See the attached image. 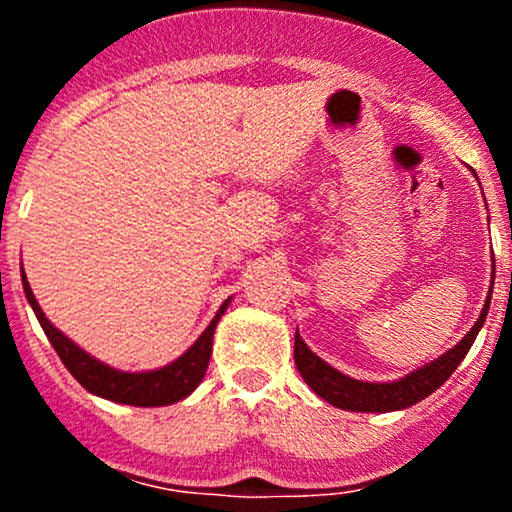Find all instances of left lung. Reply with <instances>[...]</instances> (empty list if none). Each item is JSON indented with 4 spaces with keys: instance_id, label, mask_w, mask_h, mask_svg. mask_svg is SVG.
I'll use <instances>...</instances> for the list:
<instances>
[{
    "instance_id": "1",
    "label": "left lung",
    "mask_w": 512,
    "mask_h": 512,
    "mask_svg": "<svg viewBox=\"0 0 512 512\" xmlns=\"http://www.w3.org/2000/svg\"><path fill=\"white\" fill-rule=\"evenodd\" d=\"M491 305V293L486 298L484 310H481L477 325L469 330L464 339L455 349H450L448 354L436 358L428 366L414 370L407 378L397 380V383H361V380L342 375L339 370L327 366L322 358H317L313 351L305 346V342L298 337L296 332V344H293V358H296L298 373L303 375L305 383L310 385V390L315 395H320L325 402L334 404L339 409L349 411H397L407 409L411 404L421 402L431 395L433 390H438L445 380L450 378L452 370L460 366V361L467 356V351L472 349L474 339L484 325L486 313H489Z\"/></svg>"
}]
</instances>
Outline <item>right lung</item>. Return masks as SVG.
I'll list each match as a JSON object with an SVG mask.
<instances>
[{"label": "right lung", "mask_w": 512, "mask_h": 512, "mask_svg": "<svg viewBox=\"0 0 512 512\" xmlns=\"http://www.w3.org/2000/svg\"><path fill=\"white\" fill-rule=\"evenodd\" d=\"M23 291H26L28 303L33 305V313L38 322L43 325L45 334H48L50 344L55 346L57 356L67 366L69 373L79 380L93 395L110 399V402L132 404V407H163V404L180 402L182 397L190 395L195 387L202 383L204 373H207L209 358H211V339H214L216 322L221 320L223 310L228 308V301L221 305L211 325L199 334V339L190 349L182 354L178 361L161 370H149V373H122L110 366H103L86 351H81L72 339H67L57 327L50 325V320L40 310L38 301H35L31 286H28L26 274H23Z\"/></svg>", "instance_id": "add662e5"}]
</instances>
